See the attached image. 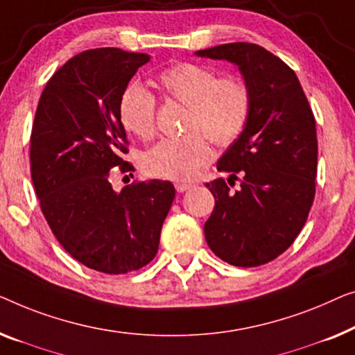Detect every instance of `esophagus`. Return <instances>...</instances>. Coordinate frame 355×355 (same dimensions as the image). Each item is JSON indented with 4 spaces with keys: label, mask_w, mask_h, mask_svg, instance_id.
Returning a JSON list of instances; mask_svg holds the SVG:
<instances>
[{
    "label": "esophagus",
    "mask_w": 355,
    "mask_h": 355,
    "mask_svg": "<svg viewBox=\"0 0 355 355\" xmlns=\"http://www.w3.org/2000/svg\"><path fill=\"white\" fill-rule=\"evenodd\" d=\"M191 187H193L191 183H184V182H177L175 183V188H177L178 193H184V191H187V189H189Z\"/></svg>",
    "instance_id": "obj_1"
}]
</instances>
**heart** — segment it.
I'll list each match as a JSON object with an SVG mask.
<instances>
[{"instance_id":"heart-1","label":"heart","mask_w":355,"mask_h":355,"mask_svg":"<svg viewBox=\"0 0 355 355\" xmlns=\"http://www.w3.org/2000/svg\"><path fill=\"white\" fill-rule=\"evenodd\" d=\"M167 98L188 106L184 128L191 132L164 138L143 157L149 175L187 182L211 161L206 137L218 146L236 141L248 125L252 93L239 76L220 77L214 69L178 62L157 78ZM119 119L127 132L148 139L156 132V98L138 83H130L119 99Z\"/></svg>"}]
</instances>
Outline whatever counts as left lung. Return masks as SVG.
I'll use <instances>...</instances> for the list:
<instances>
[{
	"label": "left lung",
	"instance_id": "8db88e82",
	"mask_svg": "<svg viewBox=\"0 0 355 355\" xmlns=\"http://www.w3.org/2000/svg\"><path fill=\"white\" fill-rule=\"evenodd\" d=\"M238 66L252 93L248 125L217 162L228 183H207L216 206L204 223L209 248L236 267H257L294 243L315 196V117L296 73L254 43H227L196 51ZM240 188L232 192L233 179Z\"/></svg>",
	"mask_w": 355,
	"mask_h": 355
}]
</instances>
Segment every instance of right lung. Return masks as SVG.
<instances>
[{"instance_id": "right-lung-1", "label": "right lung", "mask_w": 355, "mask_h": 355, "mask_svg": "<svg viewBox=\"0 0 355 355\" xmlns=\"http://www.w3.org/2000/svg\"><path fill=\"white\" fill-rule=\"evenodd\" d=\"M149 59L121 48L69 59L44 87L30 137L32 182L49 228L76 261L109 275L153 261L175 198L162 180L121 193L109 182L112 168L133 171L122 159L128 141L119 99Z\"/></svg>"}]
</instances>
